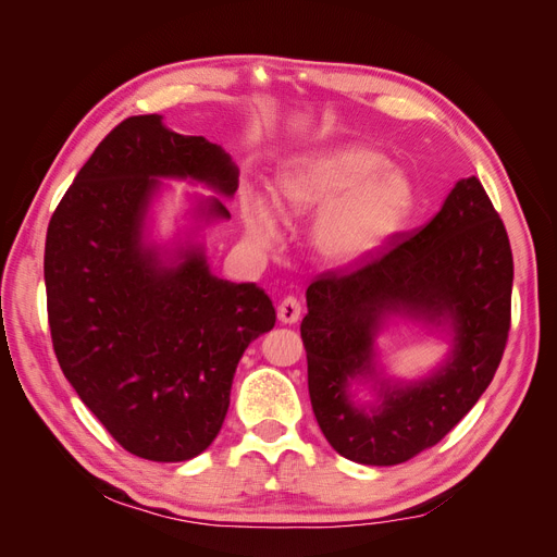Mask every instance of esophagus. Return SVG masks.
Returning <instances> with one entry per match:
<instances>
[{
    "label": "esophagus",
    "instance_id": "obj_1",
    "mask_svg": "<svg viewBox=\"0 0 557 557\" xmlns=\"http://www.w3.org/2000/svg\"><path fill=\"white\" fill-rule=\"evenodd\" d=\"M299 315H301V305H299L297 297H285L278 305V320H281V323L293 325V323H297Z\"/></svg>",
    "mask_w": 557,
    "mask_h": 557
}]
</instances>
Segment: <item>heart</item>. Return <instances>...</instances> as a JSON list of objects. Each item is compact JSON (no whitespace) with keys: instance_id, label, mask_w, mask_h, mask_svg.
Instances as JSON below:
<instances>
[{"instance_id":"1","label":"heart","mask_w":557,"mask_h":557,"mask_svg":"<svg viewBox=\"0 0 557 557\" xmlns=\"http://www.w3.org/2000/svg\"><path fill=\"white\" fill-rule=\"evenodd\" d=\"M276 199L293 213L323 209L313 227L315 250L332 264H348L401 227L416 205V185L381 150L344 146L293 162L276 181ZM244 223L252 242L274 244L276 221L267 199H246Z\"/></svg>"}]
</instances>
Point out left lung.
I'll return each mask as SVG.
<instances>
[{
  "label": "left lung",
  "instance_id": "left-lung-1",
  "mask_svg": "<svg viewBox=\"0 0 557 557\" xmlns=\"http://www.w3.org/2000/svg\"><path fill=\"white\" fill-rule=\"evenodd\" d=\"M511 285L507 230L476 176L455 183L425 227L393 234L350 272L320 274L299 330L311 407L330 446L352 462L391 467L440 444L497 372ZM391 314L451 327V356L428 380L401 386L377 379L373 342ZM362 375L380 385L376 408L349 397V381Z\"/></svg>",
  "mask_w": 557,
  "mask_h": 557
}]
</instances>
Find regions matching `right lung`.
I'll use <instances>...</instances> for the list:
<instances>
[{"instance_id": "add662e5", "label": "right lung", "mask_w": 557, "mask_h": 557, "mask_svg": "<svg viewBox=\"0 0 557 557\" xmlns=\"http://www.w3.org/2000/svg\"><path fill=\"white\" fill-rule=\"evenodd\" d=\"M158 178L232 197L239 170L221 146L166 129L158 113L125 117L50 218L46 305L62 372L113 440L144 460L183 462L221 432L237 364L276 311L256 283L213 276L201 244L166 252L144 242ZM197 215L230 211L211 197Z\"/></svg>"}]
</instances>
